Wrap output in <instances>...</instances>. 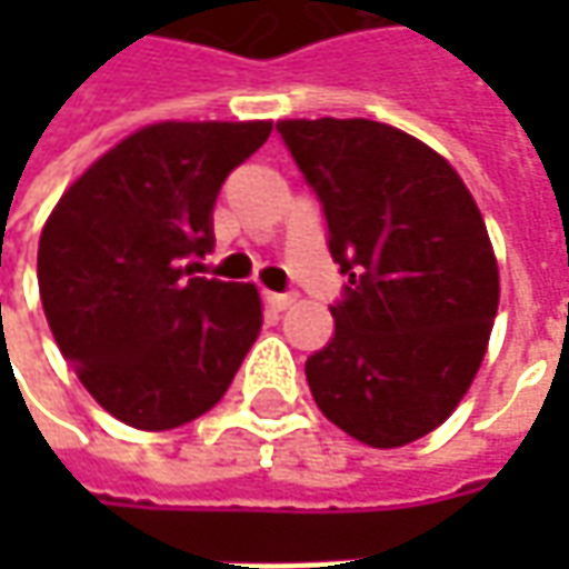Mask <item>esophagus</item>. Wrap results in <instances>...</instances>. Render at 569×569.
Instances as JSON below:
<instances>
[{"instance_id":"esophagus-1","label":"esophagus","mask_w":569,"mask_h":569,"mask_svg":"<svg viewBox=\"0 0 569 569\" xmlns=\"http://www.w3.org/2000/svg\"><path fill=\"white\" fill-rule=\"evenodd\" d=\"M266 303H269V307H272L274 313H281V310H288V307H291V303H295L297 297L295 295H274V291H266Z\"/></svg>"}]
</instances>
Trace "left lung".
I'll return each mask as SVG.
<instances>
[{"mask_svg": "<svg viewBox=\"0 0 569 569\" xmlns=\"http://www.w3.org/2000/svg\"><path fill=\"white\" fill-rule=\"evenodd\" d=\"M348 278L332 341L307 358L319 411L367 447L452 415L491 339L500 281L485 218L425 142L373 120H281Z\"/></svg>", "mask_w": 569, "mask_h": 569, "instance_id": "left-lung-1", "label": "left lung"}]
</instances>
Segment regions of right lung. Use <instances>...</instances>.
I'll use <instances>...</instances> for the list:
<instances>
[{"mask_svg": "<svg viewBox=\"0 0 569 569\" xmlns=\"http://www.w3.org/2000/svg\"><path fill=\"white\" fill-rule=\"evenodd\" d=\"M272 122H158L88 167L37 250L43 313L62 358L113 418L189 425L221 402L262 329L252 284L192 272L214 247L228 173Z\"/></svg>", "mask_w": 569, "mask_h": 569, "instance_id": "1", "label": "right lung"}]
</instances>
